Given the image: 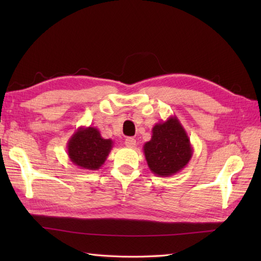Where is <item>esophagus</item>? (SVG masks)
Returning a JSON list of instances; mask_svg holds the SVG:
<instances>
[{
	"label": "esophagus",
	"mask_w": 261,
	"mask_h": 261,
	"mask_svg": "<svg viewBox=\"0 0 261 261\" xmlns=\"http://www.w3.org/2000/svg\"><path fill=\"white\" fill-rule=\"evenodd\" d=\"M124 143H125L126 147L134 148V147H136V145H137V141H136V139H134V138H126Z\"/></svg>",
	"instance_id": "esophagus-1"
}]
</instances>
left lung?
Instances as JSON below:
<instances>
[{
	"mask_svg": "<svg viewBox=\"0 0 261 261\" xmlns=\"http://www.w3.org/2000/svg\"><path fill=\"white\" fill-rule=\"evenodd\" d=\"M148 167L158 177L173 176L185 168L193 156V147L177 116L154 124L151 139L143 145Z\"/></svg>",
	"mask_w": 261,
	"mask_h": 261,
	"instance_id": "left-lung-1",
	"label": "left lung"
}]
</instances>
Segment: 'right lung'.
Listing matches in <instances>:
<instances>
[{
	"mask_svg": "<svg viewBox=\"0 0 261 261\" xmlns=\"http://www.w3.org/2000/svg\"><path fill=\"white\" fill-rule=\"evenodd\" d=\"M113 141L104 139L94 126H80L67 143L70 162L81 169L97 170L104 165Z\"/></svg>",
	"mask_w": 261,
	"mask_h": 261,
	"instance_id": "obj_1",
	"label": "right lung"
}]
</instances>
